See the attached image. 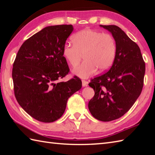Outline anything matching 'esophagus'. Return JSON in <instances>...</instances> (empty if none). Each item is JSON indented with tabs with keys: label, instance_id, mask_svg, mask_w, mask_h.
<instances>
[{
	"label": "esophagus",
	"instance_id": "34e87169",
	"mask_svg": "<svg viewBox=\"0 0 155 155\" xmlns=\"http://www.w3.org/2000/svg\"><path fill=\"white\" fill-rule=\"evenodd\" d=\"M88 82L85 80H82V84H83V87H86L87 86Z\"/></svg>",
	"mask_w": 155,
	"mask_h": 155
}]
</instances>
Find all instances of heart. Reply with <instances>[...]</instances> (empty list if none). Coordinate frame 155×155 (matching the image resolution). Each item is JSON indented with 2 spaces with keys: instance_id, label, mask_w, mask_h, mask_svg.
I'll list each match as a JSON object with an SVG mask.
<instances>
[{
  "instance_id": "1",
  "label": "heart",
  "mask_w": 155,
  "mask_h": 155,
  "mask_svg": "<svg viewBox=\"0 0 155 155\" xmlns=\"http://www.w3.org/2000/svg\"><path fill=\"white\" fill-rule=\"evenodd\" d=\"M73 45L66 43L62 54L72 67L79 64L82 58L84 62L73 70L81 78H88L95 73L108 71L114 61L117 45L113 36L94 29H84L72 37Z\"/></svg>"
}]
</instances>
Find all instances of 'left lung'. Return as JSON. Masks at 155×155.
I'll use <instances>...</instances> for the list:
<instances>
[{
  "mask_svg": "<svg viewBox=\"0 0 155 155\" xmlns=\"http://www.w3.org/2000/svg\"><path fill=\"white\" fill-rule=\"evenodd\" d=\"M116 42L117 54L108 72L91 79L94 95L88 103L91 114L101 121L121 117L140 96L144 84L145 62L140 48L117 26L100 25Z\"/></svg>",
  "mask_w": 155,
  "mask_h": 155,
  "instance_id": "obj_1",
  "label": "left lung"
}]
</instances>
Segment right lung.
<instances>
[{
  "mask_svg": "<svg viewBox=\"0 0 155 155\" xmlns=\"http://www.w3.org/2000/svg\"><path fill=\"white\" fill-rule=\"evenodd\" d=\"M72 31L71 25L44 28L23 42L13 63L16 99L30 116L42 123L60 118L68 98L82 87L77 77L59 82L70 71L62 48Z\"/></svg>",
  "mask_w": 155,
  "mask_h": 155,
  "instance_id": "add662e5",
  "label": "right lung"
}]
</instances>
